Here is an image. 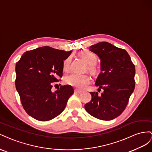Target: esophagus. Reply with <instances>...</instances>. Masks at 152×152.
Returning a JSON list of instances; mask_svg holds the SVG:
<instances>
[{
  "instance_id": "esophagus-1",
  "label": "esophagus",
  "mask_w": 152,
  "mask_h": 152,
  "mask_svg": "<svg viewBox=\"0 0 152 152\" xmlns=\"http://www.w3.org/2000/svg\"><path fill=\"white\" fill-rule=\"evenodd\" d=\"M75 94H80L82 93V92H81V91H80V90L75 89Z\"/></svg>"
}]
</instances>
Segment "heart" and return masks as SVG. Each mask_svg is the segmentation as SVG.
Masks as SVG:
<instances>
[{"label":"heart","mask_w":152,"mask_h":152,"mask_svg":"<svg viewBox=\"0 0 152 152\" xmlns=\"http://www.w3.org/2000/svg\"><path fill=\"white\" fill-rule=\"evenodd\" d=\"M80 57L83 58L88 64V69L92 74H96L97 68L95 64L97 62V56L95 53L87 50H83L80 52ZM71 58L68 57L64 61L63 70L65 72H68L70 70ZM90 77L86 74L79 75V74L73 73L67 76L65 81L66 83L78 89H83L90 83Z\"/></svg>","instance_id":"b5f03b06"}]
</instances>
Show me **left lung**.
I'll return each instance as SVG.
<instances>
[{"label": "left lung", "instance_id": "8db88e82", "mask_svg": "<svg viewBox=\"0 0 152 152\" xmlns=\"http://www.w3.org/2000/svg\"><path fill=\"white\" fill-rule=\"evenodd\" d=\"M90 50L101 59V72L95 86L104 92L100 95L90 92L92 99L85 108L95 118L111 120L122 113L134 92L135 66L126 50L109 42H98Z\"/></svg>", "mask_w": 152, "mask_h": 152}]
</instances>
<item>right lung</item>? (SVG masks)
Wrapping results in <instances>:
<instances>
[{
	"instance_id": "right-lung-1",
	"label": "right lung",
	"mask_w": 152,
	"mask_h": 152,
	"mask_svg": "<svg viewBox=\"0 0 152 152\" xmlns=\"http://www.w3.org/2000/svg\"><path fill=\"white\" fill-rule=\"evenodd\" d=\"M71 52L43 46L25 52L16 62V88L23 109L34 119H53L64 110L73 94L71 85H61L51 92L53 83L62 77L64 60Z\"/></svg>"
}]
</instances>
